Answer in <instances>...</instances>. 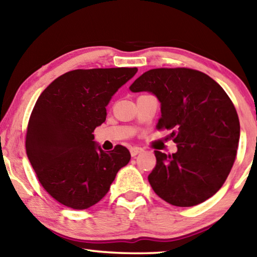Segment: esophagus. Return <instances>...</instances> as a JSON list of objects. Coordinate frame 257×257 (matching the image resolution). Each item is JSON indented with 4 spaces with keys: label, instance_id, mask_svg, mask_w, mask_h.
Here are the masks:
<instances>
[{
    "label": "esophagus",
    "instance_id": "1",
    "mask_svg": "<svg viewBox=\"0 0 257 257\" xmlns=\"http://www.w3.org/2000/svg\"><path fill=\"white\" fill-rule=\"evenodd\" d=\"M143 151L144 150H143L142 147H132V149H130V154H132V156H136L139 153H142Z\"/></svg>",
    "mask_w": 257,
    "mask_h": 257
}]
</instances>
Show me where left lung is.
<instances>
[{"instance_id": "8db88e82", "label": "left lung", "mask_w": 257, "mask_h": 257, "mask_svg": "<svg viewBox=\"0 0 257 257\" xmlns=\"http://www.w3.org/2000/svg\"><path fill=\"white\" fill-rule=\"evenodd\" d=\"M129 89L159 99L156 127L171 130L178 147L172 155L154 151L149 181L156 195L180 207L212 197L231 170L240 137L236 108L222 87L193 69L160 68L143 73Z\"/></svg>"}]
</instances>
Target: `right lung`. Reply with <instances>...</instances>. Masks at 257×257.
I'll return each mask as SVG.
<instances>
[{"mask_svg":"<svg viewBox=\"0 0 257 257\" xmlns=\"http://www.w3.org/2000/svg\"><path fill=\"white\" fill-rule=\"evenodd\" d=\"M137 68L72 70L56 78L30 115L26 151L44 189L59 203L85 210L105 196L130 161L124 146L105 152L93 132L106 119V105Z\"/></svg>","mask_w":257,"mask_h":257,"instance_id":"add662e5","label":"right lung"}]
</instances>
